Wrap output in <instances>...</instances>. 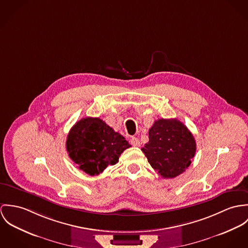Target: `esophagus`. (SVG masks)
<instances>
[{
	"label": "esophagus",
	"mask_w": 248,
	"mask_h": 248,
	"mask_svg": "<svg viewBox=\"0 0 248 248\" xmlns=\"http://www.w3.org/2000/svg\"><path fill=\"white\" fill-rule=\"evenodd\" d=\"M130 143L133 145V146H140V140L139 139L136 137H132L130 139Z\"/></svg>",
	"instance_id": "esophagus-1"
}]
</instances>
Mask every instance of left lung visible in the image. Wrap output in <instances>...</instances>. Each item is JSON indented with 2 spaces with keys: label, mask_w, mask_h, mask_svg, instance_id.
Returning <instances> with one entry per match:
<instances>
[{
  "label": "left lung",
  "mask_w": 248,
  "mask_h": 248,
  "mask_svg": "<svg viewBox=\"0 0 248 248\" xmlns=\"http://www.w3.org/2000/svg\"><path fill=\"white\" fill-rule=\"evenodd\" d=\"M149 140L141 148L148 163L165 179H172L187 169L196 153V141L188 128L177 119L155 121Z\"/></svg>",
  "instance_id": "left-lung-1"
}]
</instances>
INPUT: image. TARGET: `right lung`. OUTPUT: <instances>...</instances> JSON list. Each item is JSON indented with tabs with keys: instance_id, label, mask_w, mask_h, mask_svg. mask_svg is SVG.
Here are the masks:
<instances>
[{
	"instance_id": "add662e5",
	"label": "right lung",
	"mask_w": 248,
	"mask_h": 248,
	"mask_svg": "<svg viewBox=\"0 0 248 248\" xmlns=\"http://www.w3.org/2000/svg\"><path fill=\"white\" fill-rule=\"evenodd\" d=\"M131 145L100 118L87 117L77 122L66 139L70 159L90 176L99 175L115 165L120 155Z\"/></svg>"
}]
</instances>
